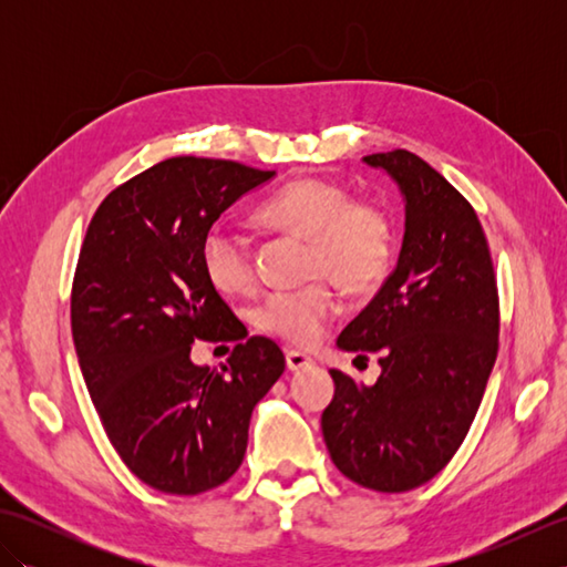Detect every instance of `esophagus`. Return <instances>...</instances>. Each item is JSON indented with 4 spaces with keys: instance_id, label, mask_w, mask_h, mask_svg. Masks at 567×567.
Here are the masks:
<instances>
[{
    "instance_id": "obj_1",
    "label": "esophagus",
    "mask_w": 567,
    "mask_h": 567,
    "mask_svg": "<svg viewBox=\"0 0 567 567\" xmlns=\"http://www.w3.org/2000/svg\"><path fill=\"white\" fill-rule=\"evenodd\" d=\"M285 360H287V368H290L292 372L315 365V360H311V358H309L307 353H302V351H287V353H285Z\"/></svg>"
}]
</instances>
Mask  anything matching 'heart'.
<instances>
[{
    "mask_svg": "<svg viewBox=\"0 0 567 567\" xmlns=\"http://www.w3.org/2000/svg\"><path fill=\"white\" fill-rule=\"evenodd\" d=\"M258 221L309 238V277H331L346 292H372L390 272L394 226L388 209L321 177H297L256 209ZM204 272L216 290L240 295L256 285L250 236L214 224L202 244ZM341 297L329 280L265 295L252 317L258 329L295 346H315L341 315Z\"/></svg>",
    "mask_w": 567,
    "mask_h": 567,
    "instance_id": "heart-1",
    "label": "heart"
}]
</instances>
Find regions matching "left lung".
<instances>
[{
    "label": "left lung",
    "instance_id": "8db88e82",
    "mask_svg": "<svg viewBox=\"0 0 567 567\" xmlns=\"http://www.w3.org/2000/svg\"><path fill=\"white\" fill-rule=\"evenodd\" d=\"M363 161L400 187L404 238L396 268L336 341L378 353L380 378L368 388L329 370L321 431L348 480L409 492L449 465L483 402L499 348L497 277L477 214L449 179L402 148Z\"/></svg>",
    "mask_w": 567,
    "mask_h": 567
}]
</instances>
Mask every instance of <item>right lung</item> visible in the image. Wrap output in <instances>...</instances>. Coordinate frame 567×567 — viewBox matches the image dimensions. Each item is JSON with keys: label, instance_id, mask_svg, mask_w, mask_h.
Returning a JSON list of instances; mask_svg holds the SVG:
<instances>
[{"label": "right lung", "instance_id": "add662e5", "mask_svg": "<svg viewBox=\"0 0 567 567\" xmlns=\"http://www.w3.org/2000/svg\"><path fill=\"white\" fill-rule=\"evenodd\" d=\"M234 161L179 155L106 195L87 226L70 321L82 378L114 451L141 483L199 495L244 463L256 404L285 372L280 346L250 336L204 272L212 224L272 179ZM195 340H238L221 371Z\"/></svg>", "mask_w": 567, "mask_h": 567}]
</instances>
